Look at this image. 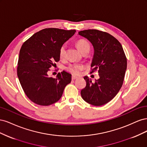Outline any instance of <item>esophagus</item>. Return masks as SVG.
<instances>
[{
    "label": "esophagus",
    "mask_w": 147,
    "mask_h": 147,
    "mask_svg": "<svg viewBox=\"0 0 147 147\" xmlns=\"http://www.w3.org/2000/svg\"><path fill=\"white\" fill-rule=\"evenodd\" d=\"M78 78V77H76V76H74V75H72V80H76V79H77Z\"/></svg>",
    "instance_id": "esophagus-1"
}]
</instances>
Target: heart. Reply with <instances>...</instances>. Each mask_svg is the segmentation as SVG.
Wrapping results in <instances>:
<instances>
[{"label":"heart","instance_id":"heart-1","mask_svg":"<svg viewBox=\"0 0 147 147\" xmlns=\"http://www.w3.org/2000/svg\"><path fill=\"white\" fill-rule=\"evenodd\" d=\"M76 45L78 50L80 51L82 53L87 50V49H90V46L89 43L84 39H80L77 42ZM66 52V46L63 45L59 50V56L61 58H63L65 56ZM83 69V65L80 64H70L67 67V70L69 72L72 73L74 75H78L80 74V72Z\"/></svg>","mask_w":147,"mask_h":147}]
</instances>
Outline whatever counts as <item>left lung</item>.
I'll return each instance as SVG.
<instances>
[{"instance_id":"8db88e82","label":"left lung","mask_w":147,"mask_h":147,"mask_svg":"<svg viewBox=\"0 0 147 147\" xmlns=\"http://www.w3.org/2000/svg\"><path fill=\"white\" fill-rule=\"evenodd\" d=\"M94 48L91 73L97 70L99 78L92 83L85 76L86 86L81 91L83 99L95 106L108 103L121 89L127 69V59L121 43L108 33L96 29L78 32Z\"/></svg>"}]
</instances>
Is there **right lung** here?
Segmentation results:
<instances>
[{
    "label": "right lung",
    "instance_id": "add662e5",
    "mask_svg": "<svg viewBox=\"0 0 147 147\" xmlns=\"http://www.w3.org/2000/svg\"><path fill=\"white\" fill-rule=\"evenodd\" d=\"M76 32L47 28L34 34L22 45L17 75L26 95L35 104L47 106L58 101L72 75L63 70L56 78L49 77L48 71L60 60L59 50Z\"/></svg>",
    "mask_w": 147,
    "mask_h": 147
}]
</instances>
